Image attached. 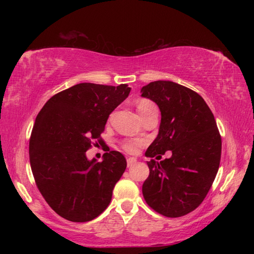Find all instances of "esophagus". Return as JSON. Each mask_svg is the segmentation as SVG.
<instances>
[{
    "mask_svg": "<svg viewBox=\"0 0 254 254\" xmlns=\"http://www.w3.org/2000/svg\"><path fill=\"white\" fill-rule=\"evenodd\" d=\"M134 163H136V159L135 158H128L127 159V167H132Z\"/></svg>",
    "mask_w": 254,
    "mask_h": 254,
    "instance_id": "esophagus-1",
    "label": "esophagus"
}]
</instances>
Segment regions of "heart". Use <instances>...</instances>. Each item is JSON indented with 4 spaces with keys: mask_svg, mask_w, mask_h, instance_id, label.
Here are the masks:
<instances>
[{
    "mask_svg": "<svg viewBox=\"0 0 254 254\" xmlns=\"http://www.w3.org/2000/svg\"><path fill=\"white\" fill-rule=\"evenodd\" d=\"M136 109L139 112L141 119L145 115L149 114L150 112L157 110V106L154 105V103L150 100H145V98H141L136 103ZM141 145V141L139 140H124L122 142V148L124 151L127 153H135L137 151V148Z\"/></svg>",
    "mask_w": 254,
    "mask_h": 254,
    "instance_id": "heart-1",
    "label": "heart"
}]
</instances>
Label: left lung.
<instances>
[{
	"label": "left lung",
	"instance_id": "left-lung-1",
	"mask_svg": "<svg viewBox=\"0 0 254 254\" xmlns=\"http://www.w3.org/2000/svg\"><path fill=\"white\" fill-rule=\"evenodd\" d=\"M141 96L159 106V133L145 156L150 174L142 186L147 204L167 217H180L201 204L221 161L222 139L212 111L199 94L169 80L143 86Z\"/></svg>",
	"mask_w": 254,
	"mask_h": 254
}]
</instances>
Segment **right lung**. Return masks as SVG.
I'll use <instances>...</instances> for the list:
<instances>
[{
	"mask_svg": "<svg viewBox=\"0 0 254 254\" xmlns=\"http://www.w3.org/2000/svg\"><path fill=\"white\" fill-rule=\"evenodd\" d=\"M127 84L80 83L56 94L37 115L29 143L30 165L45 200L59 216L83 223L102 214L127 168L119 151L89 161L86 151L102 144L110 114L128 96ZM96 140V143L93 141Z\"/></svg>",
	"mask_w": 254,
	"mask_h": 254,
	"instance_id": "obj_1",
	"label": "right lung"
}]
</instances>
